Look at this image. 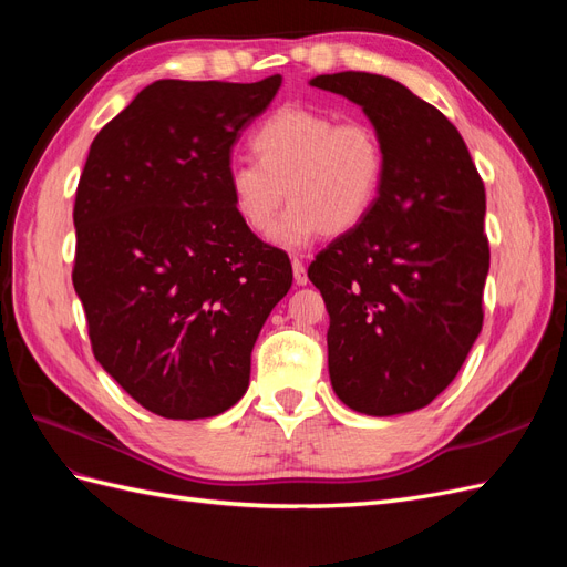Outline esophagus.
<instances>
[{
    "instance_id": "esophagus-1",
    "label": "esophagus",
    "mask_w": 567,
    "mask_h": 567,
    "mask_svg": "<svg viewBox=\"0 0 567 567\" xmlns=\"http://www.w3.org/2000/svg\"><path fill=\"white\" fill-rule=\"evenodd\" d=\"M293 279H296V284L298 286H307V269H305V265H302V260H298V257H293Z\"/></svg>"
}]
</instances>
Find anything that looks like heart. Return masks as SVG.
I'll use <instances>...</instances> for the list:
<instances>
[{
  "instance_id": "obj_1",
  "label": "heart",
  "mask_w": 567,
  "mask_h": 567,
  "mask_svg": "<svg viewBox=\"0 0 567 567\" xmlns=\"http://www.w3.org/2000/svg\"><path fill=\"white\" fill-rule=\"evenodd\" d=\"M250 148L255 161L227 169L231 203L257 234L271 229L286 198L293 203L271 231V241L286 250L357 229L385 179L379 132L315 109L286 106L269 115L252 132Z\"/></svg>"
}]
</instances>
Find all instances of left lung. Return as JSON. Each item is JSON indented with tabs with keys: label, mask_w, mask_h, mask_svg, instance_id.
Wrapping results in <instances>:
<instances>
[{
	"label": "left lung",
	"mask_w": 567,
	"mask_h": 567,
	"mask_svg": "<svg viewBox=\"0 0 567 567\" xmlns=\"http://www.w3.org/2000/svg\"><path fill=\"white\" fill-rule=\"evenodd\" d=\"M310 84L362 109L385 148L371 213L307 269L331 319V385L359 414H409L456 379L483 329L485 184L458 130L398 80Z\"/></svg>",
	"instance_id": "left-lung-1"
}]
</instances>
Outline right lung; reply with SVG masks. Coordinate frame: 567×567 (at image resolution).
<instances>
[{
	"mask_svg": "<svg viewBox=\"0 0 567 567\" xmlns=\"http://www.w3.org/2000/svg\"><path fill=\"white\" fill-rule=\"evenodd\" d=\"M281 87L156 80L96 134L75 194L73 286L96 362L163 419L244 398L250 352L293 284L238 217L231 146Z\"/></svg>",
	"mask_w": 567,
	"mask_h": 567,
	"instance_id": "1",
	"label": "right lung"
}]
</instances>
